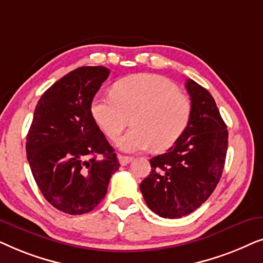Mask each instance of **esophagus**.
Masks as SVG:
<instances>
[{
	"mask_svg": "<svg viewBox=\"0 0 263 263\" xmlns=\"http://www.w3.org/2000/svg\"><path fill=\"white\" fill-rule=\"evenodd\" d=\"M118 161H120L121 165H127L133 161V158L132 157H128V156H118Z\"/></svg>",
	"mask_w": 263,
	"mask_h": 263,
	"instance_id": "34e87169",
	"label": "esophagus"
}]
</instances>
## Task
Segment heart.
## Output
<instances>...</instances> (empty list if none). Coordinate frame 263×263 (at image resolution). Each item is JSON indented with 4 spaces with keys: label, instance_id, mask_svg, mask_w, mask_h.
Masks as SVG:
<instances>
[{
    "label": "heart",
    "instance_id": "b5f03b06",
    "mask_svg": "<svg viewBox=\"0 0 263 263\" xmlns=\"http://www.w3.org/2000/svg\"><path fill=\"white\" fill-rule=\"evenodd\" d=\"M189 98L178 86L156 74H135L114 85L112 95L97 97L91 115L110 140H117L132 117L133 130L118 141L125 152L165 151L182 138L192 120Z\"/></svg>",
    "mask_w": 263,
    "mask_h": 263
}]
</instances>
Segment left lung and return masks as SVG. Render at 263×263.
<instances>
[{
    "label": "left lung",
    "mask_w": 263,
    "mask_h": 263,
    "mask_svg": "<svg viewBox=\"0 0 263 263\" xmlns=\"http://www.w3.org/2000/svg\"><path fill=\"white\" fill-rule=\"evenodd\" d=\"M193 114L189 127L166 153L149 160L140 184L147 206L163 218H182L199 208L220 181L229 133L211 93L192 79L185 84Z\"/></svg>",
    "instance_id": "8db88e82"
}]
</instances>
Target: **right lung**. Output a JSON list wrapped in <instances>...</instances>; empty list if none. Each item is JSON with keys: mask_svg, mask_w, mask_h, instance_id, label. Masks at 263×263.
Returning <instances> with one entry per match:
<instances>
[{"mask_svg": "<svg viewBox=\"0 0 263 263\" xmlns=\"http://www.w3.org/2000/svg\"><path fill=\"white\" fill-rule=\"evenodd\" d=\"M110 70L80 67L43 93L27 134V160L50 204L67 214L91 212L120 167L114 148L91 115Z\"/></svg>", "mask_w": 263, "mask_h": 263, "instance_id": "obj_1", "label": "right lung"}]
</instances>
